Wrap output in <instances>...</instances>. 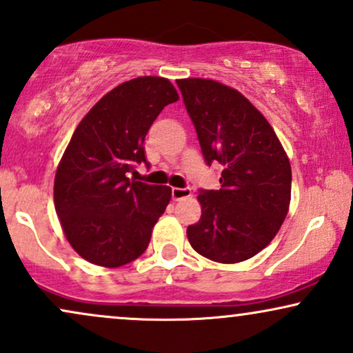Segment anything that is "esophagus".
Returning <instances> with one entry per match:
<instances>
[{"label": "esophagus", "instance_id": "34e87169", "mask_svg": "<svg viewBox=\"0 0 353 353\" xmlns=\"http://www.w3.org/2000/svg\"><path fill=\"white\" fill-rule=\"evenodd\" d=\"M190 194H192V190L189 188H172L171 189V195L174 201H181V199H185V197H190Z\"/></svg>", "mask_w": 353, "mask_h": 353}]
</instances>
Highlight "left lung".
Listing matches in <instances>:
<instances>
[{"label": "left lung", "instance_id": "obj_1", "mask_svg": "<svg viewBox=\"0 0 353 353\" xmlns=\"http://www.w3.org/2000/svg\"><path fill=\"white\" fill-rule=\"evenodd\" d=\"M205 163L223 165L219 190H199L202 217L188 239L202 256L239 263L260 253L291 201V164L266 118L215 80H177Z\"/></svg>", "mask_w": 353, "mask_h": 353}]
</instances>
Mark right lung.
Listing matches in <instances>:
<instances>
[{"mask_svg": "<svg viewBox=\"0 0 353 353\" xmlns=\"http://www.w3.org/2000/svg\"><path fill=\"white\" fill-rule=\"evenodd\" d=\"M177 100L168 79H133L99 100L74 131L55 172L54 203L72 248L93 265L123 266L150 245L171 188L130 179L128 172L150 165L144 138Z\"/></svg>", "mask_w": 353, "mask_h": 353, "instance_id": "obj_1", "label": "right lung"}]
</instances>
